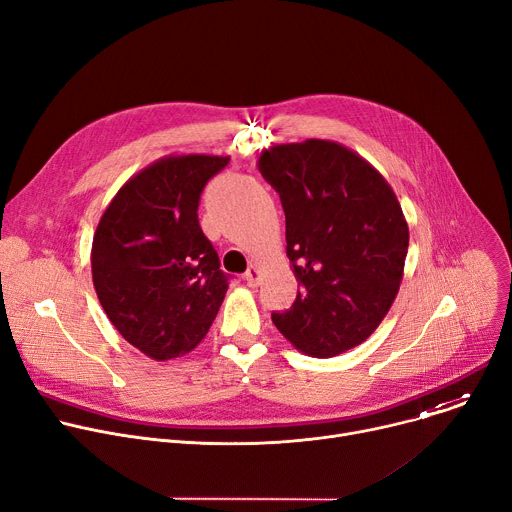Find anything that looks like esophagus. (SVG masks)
Returning <instances> with one entry per match:
<instances>
[{"instance_id": "34e87169", "label": "esophagus", "mask_w": 512, "mask_h": 512, "mask_svg": "<svg viewBox=\"0 0 512 512\" xmlns=\"http://www.w3.org/2000/svg\"><path fill=\"white\" fill-rule=\"evenodd\" d=\"M259 280H261V273H259L257 265H251V267L247 269V273H245V282H247V286L257 288V286H259Z\"/></svg>"}]
</instances>
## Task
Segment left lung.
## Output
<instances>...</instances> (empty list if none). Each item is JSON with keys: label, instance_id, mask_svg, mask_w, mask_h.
<instances>
[{"label": "left lung", "instance_id": "8db88e82", "mask_svg": "<svg viewBox=\"0 0 512 512\" xmlns=\"http://www.w3.org/2000/svg\"><path fill=\"white\" fill-rule=\"evenodd\" d=\"M257 167L280 194L300 286L273 324L312 357L357 347L388 314L404 275L408 224L394 190L361 155L320 138L275 145Z\"/></svg>", "mask_w": 512, "mask_h": 512}]
</instances>
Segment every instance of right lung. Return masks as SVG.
<instances>
[{"label":"right lung","mask_w":512,"mask_h":512,"mask_svg":"<svg viewBox=\"0 0 512 512\" xmlns=\"http://www.w3.org/2000/svg\"><path fill=\"white\" fill-rule=\"evenodd\" d=\"M230 157L169 155L132 175L91 243V275L116 331L155 361L190 353L228 290L200 228V194Z\"/></svg>","instance_id":"add662e5"}]
</instances>
